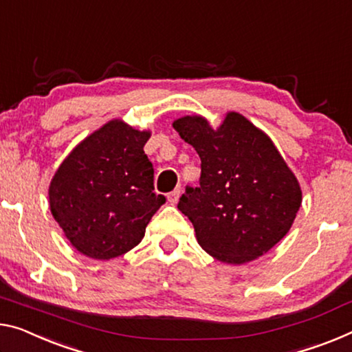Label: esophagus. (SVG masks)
Masks as SVG:
<instances>
[{"label":"esophagus","instance_id":"esophagus-1","mask_svg":"<svg viewBox=\"0 0 352 352\" xmlns=\"http://www.w3.org/2000/svg\"><path fill=\"white\" fill-rule=\"evenodd\" d=\"M179 193H181L179 188H176V190H173V192H170L168 195H166V199H168V203L170 204H176L177 199H179Z\"/></svg>","mask_w":352,"mask_h":352}]
</instances>
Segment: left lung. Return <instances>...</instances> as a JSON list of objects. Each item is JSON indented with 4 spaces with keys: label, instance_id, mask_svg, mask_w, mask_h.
Listing matches in <instances>:
<instances>
[{
    "label": "left lung",
    "instance_id": "obj_1",
    "mask_svg": "<svg viewBox=\"0 0 352 352\" xmlns=\"http://www.w3.org/2000/svg\"><path fill=\"white\" fill-rule=\"evenodd\" d=\"M201 159L199 187H187L177 209L192 221L198 244L226 264L267 253L294 223L302 190L266 133L228 111L217 129L206 118L173 122Z\"/></svg>",
    "mask_w": 352,
    "mask_h": 352
}]
</instances>
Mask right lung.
Here are the masks:
<instances>
[{"instance_id": "right-lung-1", "label": "right lung", "mask_w": 352, "mask_h": 352, "mask_svg": "<svg viewBox=\"0 0 352 352\" xmlns=\"http://www.w3.org/2000/svg\"><path fill=\"white\" fill-rule=\"evenodd\" d=\"M151 131L111 120L82 140L59 165L48 203L70 244L108 261L142 242L165 197L154 193V168L144 144Z\"/></svg>"}]
</instances>
